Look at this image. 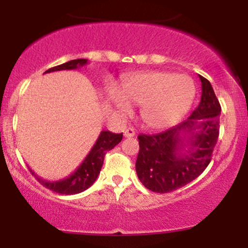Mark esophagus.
<instances>
[{"label": "esophagus", "instance_id": "1", "mask_svg": "<svg viewBox=\"0 0 248 248\" xmlns=\"http://www.w3.org/2000/svg\"><path fill=\"white\" fill-rule=\"evenodd\" d=\"M124 138H133V136L135 135V132H134L133 128H126V129L124 130Z\"/></svg>", "mask_w": 248, "mask_h": 248}]
</instances>
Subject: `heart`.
<instances>
[{
    "mask_svg": "<svg viewBox=\"0 0 248 248\" xmlns=\"http://www.w3.org/2000/svg\"><path fill=\"white\" fill-rule=\"evenodd\" d=\"M196 96L195 82L186 75L164 71L139 73L122 85L121 95L113 102L122 113L130 112V104L141 105V118L153 129H164L178 122L191 108Z\"/></svg>",
    "mask_w": 248,
    "mask_h": 248,
    "instance_id": "b5f03b06",
    "label": "heart"
}]
</instances>
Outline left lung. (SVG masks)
Returning <instances> with one entry per match:
<instances>
[{"label": "left lung", "instance_id": "obj_1", "mask_svg": "<svg viewBox=\"0 0 248 248\" xmlns=\"http://www.w3.org/2000/svg\"><path fill=\"white\" fill-rule=\"evenodd\" d=\"M201 102L177 126L153 135L138 136L136 173L147 189L167 193L186 186L209 166L219 136L220 104L204 77Z\"/></svg>", "mask_w": 248, "mask_h": 248}]
</instances>
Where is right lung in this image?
<instances>
[{
	"label": "right lung",
	"instance_id": "obj_1",
	"mask_svg": "<svg viewBox=\"0 0 248 248\" xmlns=\"http://www.w3.org/2000/svg\"><path fill=\"white\" fill-rule=\"evenodd\" d=\"M86 64L87 59H73V61L64 62V64L58 65V66L51 67V69L45 71L44 73H50L62 70H76ZM121 140L122 133L114 134L108 132V130H102L94 146H93L91 152L85 157V160L82 161V163L78 167V169L73 173H71L69 177L64 179L53 182L45 181V179L37 176L31 169L30 171L35 176L37 181L42 186L47 187V189L52 190V191L57 193H61V195H76V193L85 191V190L88 189L94 183L95 179L98 178L99 173H100L106 153L108 150L113 149L118 143H120Z\"/></svg>",
	"mask_w": 248,
	"mask_h": 248
}]
</instances>
